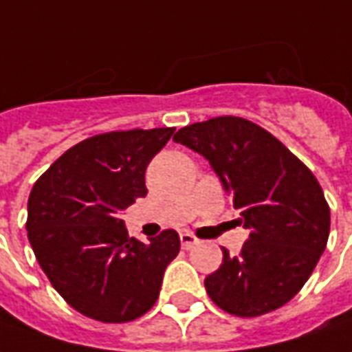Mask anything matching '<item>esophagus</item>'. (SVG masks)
<instances>
[{"label":"esophagus","instance_id":"34e87169","mask_svg":"<svg viewBox=\"0 0 352 352\" xmlns=\"http://www.w3.org/2000/svg\"><path fill=\"white\" fill-rule=\"evenodd\" d=\"M198 242H200V240H198L192 232H181V245H183L184 250H190V248H194Z\"/></svg>","mask_w":352,"mask_h":352}]
</instances>
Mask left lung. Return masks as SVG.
Listing matches in <instances>:
<instances>
[{
  "label": "left lung",
  "mask_w": 352,
  "mask_h": 352,
  "mask_svg": "<svg viewBox=\"0 0 352 352\" xmlns=\"http://www.w3.org/2000/svg\"><path fill=\"white\" fill-rule=\"evenodd\" d=\"M173 141L210 162L250 230L242 252L204 280L211 301L236 316L286 305L309 280L330 234V208L311 169L269 131L236 116L179 129Z\"/></svg>",
  "instance_id": "1"
}]
</instances>
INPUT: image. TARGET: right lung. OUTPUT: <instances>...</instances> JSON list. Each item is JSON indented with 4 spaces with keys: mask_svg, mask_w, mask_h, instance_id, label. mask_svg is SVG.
I'll list each match as a JSON object with an SVG mask.
<instances>
[{
    "mask_svg": "<svg viewBox=\"0 0 352 352\" xmlns=\"http://www.w3.org/2000/svg\"><path fill=\"white\" fill-rule=\"evenodd\" d=\"M175 127L112 131L66 151L28 198V240L66 303L89 318L129 322L151 311L181 250L175 230L129 238L120 211L146 196L144 173Z\"/></svg>",
    "mask_w": 352,
    "mask_h": 352,
    "instance_id": "obj_1",
    "label": "right lung"
}]
</instances>
